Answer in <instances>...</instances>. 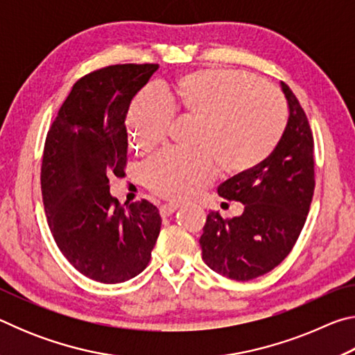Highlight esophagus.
<instances>
[{
    "instance_id": "obj_1",
    "label": "esophagus",
    "mask_w": 355,
    "mask_h": 355,
    "mask_svg": "<svg viewBox=\"0 0 355 355\" xmlns=\"http://www.w3.org/2000/svg\"><path fill=\"white\" fill-rule=\"evenodd\" d=\"M178 208H180L178 203H164V205L159 208V213H161V216H163V218H167V216L175 213Z\"/></svg>"
}]
</instances>
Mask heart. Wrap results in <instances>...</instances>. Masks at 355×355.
Instances as JSON below:
<instances>
[{
    "mask_svg": "<svg viewBox=\"0 0 355 355\" xmlns=\"http://www.w3.org/2000/svg\"><path fill=\"white\" fill-rule=\"evenodd\" d=\"M173 114L199 122L196 152L166 150L144 169L148 188L171 200L191 199L219 172H249L268 159L286 127L284 100L268 84L238 80L224 70L178 76L169 91L139 92L130 106L131 147L150 153L164 144Z\"/></svg>",
    "mask_w": 355,
    "mask_h": 355,
    "instance_id": "heart-1",
    "label": "heart"
}]
</instances>
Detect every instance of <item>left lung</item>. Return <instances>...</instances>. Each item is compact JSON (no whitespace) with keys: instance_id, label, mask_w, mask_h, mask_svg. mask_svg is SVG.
I'll list each match as a JSON object with an SVG mask.
<instances>
[{"instance_id":"obj_1","label":"left lung","mask_w":355,"mask_h":355,"mask_svg":"<svg viewBox=\"0 0 355 355\" xmlns=\"http://www.w3.org/2000/svg\"><path fill=\"white\" fill-rule=\"evenodd\" d=\"M280 87L290 116L279 146L260 166L218 188L220 197L243 203V214L224 219L209 211L199 239L208 268L233 280L260 277L285 260L313 199V135L296 95L285 83Z\"/></svg>"}]
</instances>
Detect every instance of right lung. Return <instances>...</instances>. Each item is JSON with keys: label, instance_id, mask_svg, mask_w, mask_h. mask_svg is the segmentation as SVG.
<instances>
[{"label": "right lung", "instance_id": "add662e5", "mask_svg": "<svg viewBox=\"0 0 355 355\" xmlns=\"http://www.w3.org/2000/svg\"><path fill=\"white\" fill-rule=\"evenodd\" d=\"M158 64H122L75 83L46 135L40 184L59 250L86 277L122 284L147 268L159 235L158 208L141 200L125 209L110 192L123 177L131 100Z\"/></svg>", "mask_w": 355, "mask_h": 355}]
</instances>
